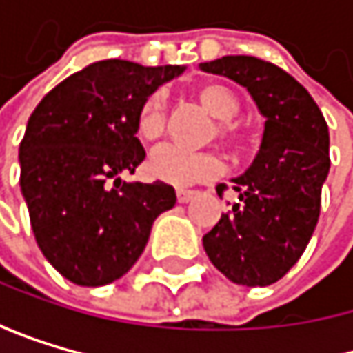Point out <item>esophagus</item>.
<instances>
[{"instance_id":"obj_1","label":"esophagus","mask_w":353,"mask_h":353,"mask_svg":"<svg viewBox=\"0 0 353 353\" xmlns=\"http://www.w3.org/2000/svg\"><path fill=\"white\" fill-rule=\"evenodd\" d=\"M194 194H196L194 190H184V188H180V190H178V201H180V203H188Z\"/></svg>"}]
</instances>
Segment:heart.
Masks as SVG:
<instances>
[{
  "mask_svg": "<svg viewBox=\"0 0 353 353\" xmlns=\"http://www.w3.org/2000/svg\"><path fill=\"white\" fill-rule=\"evenodd\" d=\"M196 99L208 112L218 118V135L233 148L243 143L239 127L233 123V118L239 112V101L233 92L218 82H205L196 86ZM167 125V99L163 92H152L139 110L137 131L143 139L152 141L159 139ZM224 163L216 152H190L178 145H161L152 152L148 161V171L154 180L184 188L196 182H208L222 171Z\"/></svg>",
  "mask_w": 353,
  "mask_h": 353,
  "instance_id": "heart-1",
  "label": "heart"
}]
</instances>
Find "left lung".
I'll use <instances>...</instances> for the list:
<instances>
[{"label":"left lung","mask_w":353,"mask_h":353,"mask_svg":"<svg viewBox=\"0 0 353 353\" xmlns=\"http://www.w3.org/2000/svg\"><path fill=\"white\" fill-rule=\"evenodd\" d=\"M248 88L265 120L261 150L233 188L239 201L203 237L212 265L241 286H269L303 256L320 218L330 169L328 125L303 84L256 57L201 63ZM226 184H218L222 196Z\"/></svg>","instance_id":"left-lung-1"}]
</instances>
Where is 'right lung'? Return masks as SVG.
Instances as JSON below:
<instances>
[{
	"label": "right lung",
	"instance_id": "obj_1",
	"mask_svg": "<svg viewBox=\"0 0 353 353\" xmlns=\"http://www.w3.org/2000/svg\"><path fill=\"white\" fill-rule=\"evenodd\" d=\"M184 67L108 59L37 103L19 148L21 192L46 261L78 286H105L141 256L152 222L175 205L169 184L123 182L145 159L143 101Z\"/></svg>",
	"mask_w": 353,
	"mask_h": 353
}]
</instances>
